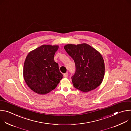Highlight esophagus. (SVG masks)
I'll use <instances>...</instances> for the list:
<instances>
[{"label":"esophagus","instance_id":"34e87169","mask_svg":"<svg viewBox=\"0 0 131 131\" xmlns=\"http://www.w3.org/2000/svg\"><path fill=\"white\" fill-rule=\"evenodd\" d=\"M68 72H66L65 73H64V77H68Z\"/></svg>","mask_w":131,"mask_h":131}]
</instances>
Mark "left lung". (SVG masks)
Listing matches in <instances>:
<instances>
[{"instance_id":"left-lung-1","label":"left lung","mask_w":131,"mask_h":131,"mask_svg":"<svg viewBox=\"0 0 131 131\" xmlns=\"http://www.w3.org/2000/svg\"><path fill=\"white\" fill-rule=\"evenodd\" d=\"M64 49L75 63L76 72L71 77L73 86L83 92L97 88L105 75V64L101 53L86 43L68 44Z\"/></svg>"}]
</instances>
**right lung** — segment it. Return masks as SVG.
Returning a JSON list of instances; mask_svg holds the SVG:
<instances>
[{
  "label": "right lung",
  "mask_w": 131,
  "mask_h": 131,
  "mask_svg": "<svg viewBox=\"0 0 131 131\" xmlns=\"http://www.w3.org/2000/svg\"><path fill=\"white\" fill-rule=\"evenodd\" d=\"M58 46L42 45L30 51L26 58L23 77L28 87L36 93L46 94L54 90L63 78L54 56Z\"/></svg>",
  "instance_id": "right-lung-1"
}]
</instances>
